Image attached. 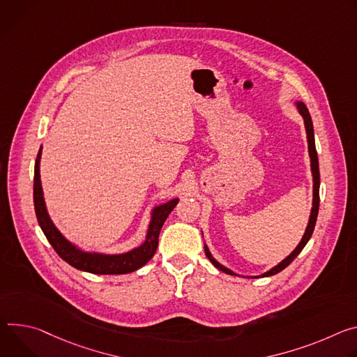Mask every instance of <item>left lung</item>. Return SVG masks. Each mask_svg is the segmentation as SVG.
Returning a JSON list of instances; mask_svg holds the SVG:
<instances>
[{"label":"left lung","mask_w":357,"mask_h":357,"mask_svg":"<svg viewBox=\"0 0 357 357\" xmlns=\"http://www.w3.org/2000/svg\"><path fill=\"white\" fill-rule=\"evenodd\" d=\"M298 112L301 113V116L303 117V123H305V129H306V137H307V149H309V157H310V170H312V176H313V200H312V210H310V215H309V222L307 227L305 229V234L302 236L301 243L298 244V247L284 259L281 261L278 265H275L273 268H271L269 271L264 272L259 276H271L281 272L284 268H287L296 257L298 254L303 250V247L307 244V241L310 240V236L313 234V228L316 224V218H318V211H319V184H321V176H319V162H318V153H316V147H314V135H313V125H312V119L309 114V110L306 107V105L303 102H295ZM204 251L207 258L211 261V264L218 268L220 271L229 273V275H236L235 272H232L231 269L225 268L224 265H221L218 261H215V258L211 255L208 247L204 244ZM252 278H258V276H252Z\"/></svg>","instance_id":"obj_1"}]
</instances>
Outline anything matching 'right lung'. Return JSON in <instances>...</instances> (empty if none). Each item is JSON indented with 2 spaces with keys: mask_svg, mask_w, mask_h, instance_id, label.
Listing matches in <instances>:
<instances>
[{
  "mask_svg": "<svg viewBox=\"0 0 357 357\" xmlns=\"http://www.w3.org/2000/svg\"><path fill=\"white\" fill-rule=\"evenodd\" d=\"M41 151H43V146L39 149L36 160H35L33 206H35V214H36L39 227H41V229L44 231L47 240L50 241L52 248L56 251V254L73 268L91 272V273H96V275L129 273L146 265L153 258L157 250L158 234H160V229L166 218L169 217V214L177 206L178 199H173L165 204H160L153 208L151 220L146 234V240L140 247L133 248L132 251H128L123 254H100V252L82 251L81 248H77L75 244H72L65 238V236L59 232V229L55 227V224L52 222L48 214L45 200H44L43 185H41V176H39V160H41Z\"/></svg>",
  "mask_w": 357,
  "mask_h": 357,
  "instance_id": "obj_1",
  "label": "right lung"
}]
</instances>
